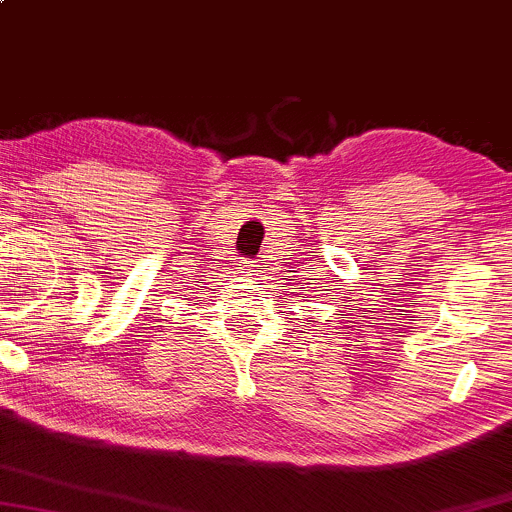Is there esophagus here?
Returning <instances> with one entry per match:
<instances>
[{
  "label": "esophagus",
  "mask_w": 512,
  "mask_h": 512,
  "mask_svg": "<svg viewBox=\"0 0 512 512\" xmlns=\"http://www.w3.org/2000/svg\"><path fill=\"white\" fill-rule=\"evenodd\" d=\"M256 271H258L256 261H244V266H241V273H246V276H256Z\"/></svg>",
  "instance_id": "esophagus-1"
}]
</instances>
